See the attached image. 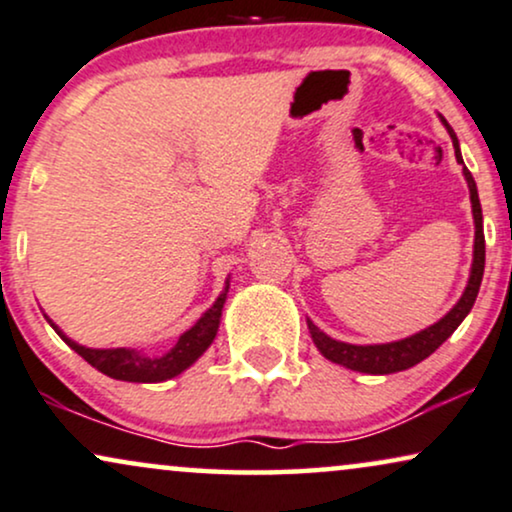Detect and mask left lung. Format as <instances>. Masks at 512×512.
<instances>
[{
  "mask_svg": "<svg viewBox=\"0 0 512 512\" xmlns=\"http://www.w3.org/2000/svg\"><path fill=\"white\" fill-rule=\"evenodd\" d=\"M442 122H444L446 132H449L451 141H454L456 160L458 163H463V155H461V148H458V139H456L454 129H451V125L444 118H442ZM463 174H465V181H468L472 219H475V252H472V269H470L468 286H465V293L461 295V300L456 302V307L451 309L446 316H442L437 323H432L430 328H425V331L411 335V338L397 340V342H385V345H349V342L333 340L331 335L319 331L312 321H307L309 333H312L316 349H319V352L328 361H333V364H340L345 368H352V371L371 373V375H387V373L406 371V368L416 366L423 359H428L430 354L435 352V349L442 345V342L449 338V335L454 333L458 326H461V321L468 316L472 304H475V300H477L482 274H484L482 205H480V196H477L475 179H472L468 167H465Z\"/></svg>",
  "mask_w": 512,
  "mask_h": 512,
  "instance_id": "1",
  "label": "left lung"
}]
</instances>
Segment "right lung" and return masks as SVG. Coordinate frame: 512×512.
Segmentation results:
<instances>
[{
	"label": "right lung",
	"mask_w": 512,
	"mask_h": 512,
	"mask_svg": "<svg viewBox=\"0 0 512 512\" xmlns=\"http://www.w3.org/2000/svg\"><path fill=\"white\" fill-rule=\"evenodd\" d=\"M226 290H229V281H226L224 293L217 297V302L200 316L196 326H191L184 335H179V340L174 342L170 352H165L163 357H146V354L137 352V349L129 347H115V349H92L77 345L75 340H70L54 321L51 328L68 342V347H73L80 357L92 364L96 371L115 380H127V383H163L170 380L181 371H186L191 364H196L200 354L205 352L215 340L219 319H222V307L226 302Z\"/></svg>",
	"instance_id": "right-lung-1"
}]
</instances>
